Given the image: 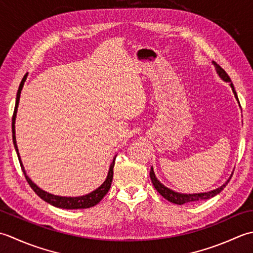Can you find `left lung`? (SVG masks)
Here are the masks:
<instances>
[{"label":"left lung","mask_w":253,"mask_h":253,"mask_svg":"<svg viewBox=\"0 0 253 253\" xmlns=\"http://www.w3.org/2000/svg\"><path fill=\"white\" fill-rule=\"evenodd\" d=\"M213 65L215 66V71L217 75L220 77L221 80L226 83H229V86L231 87V90H233L235 98L237 102H238L239 106H240V102L238 100V96H237V92L235 90V87L234 84L231 83V80L230 77L228 76V74L226 73V72L220 68V66L216 63V62H212ZM231 176H233V173H231ZM231 176L228 178L227 181H226L224 184H221L219 188L212 190V191H208V192H201V193H180V192H176L173 191V190L167 188L166 185H164L159 180L157 179L155 172H154V169L153 167L151 168V171H149V177H151V180L153 182V185L155 187V189L157 190L158 193H161L162 197H164L166 200H168L169 202H171L173 204H178V205H182L184 203H192V202H198V201H203V200H209L211 198L215 197V195H217L220 191H223L224 188L227 185V183L229 182V180L231 178Z\"/></svg>","instance_id":"obj_1"}]
</instances>
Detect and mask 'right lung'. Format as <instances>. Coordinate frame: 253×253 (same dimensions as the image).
Returning a JSON list of instances; mask_svg holds the SVG:
<instances>
[{"mask_svg":"<svg viewBox=\"0 0 253 253\" xmlns=\"http://www.w3.org/2000/svg\"><path fill=\"white\" fill-rule=\"evenodd\" d=\"M26 79H27V74L24 76V79L20 82V85L18 87L17 90V95H16V102H15V109H14V115H13V119H12V133H13V143H14V147L15 151L17 153L18 156V161L20 164V167H22L23 172L25 174V178L27 180V182L29 183L30 187L36 192V194L42 199L45 202L55 206V208H60V209H66V210H77V209H88L92 208L96 204H98L102 200V198L109 191V189L111 187V182H112V178H113V166H115V159L110 164L109 167V171H108L107 178L100 187H98L94 191H91L90 193H87L84 195H80V197H61V195H54L52 193H49L44 190L40 189L37 184L33 182V180L30 179L27 173H26V170L24 165L22 163V159H20V155L18 152V147L16 144V135H15V120H16V115H17V108L19 105V98H20V92H22V89L24 87V83Z\"/></svg>","mask_w":253,"mask_h":253,"instance_id":"1","label":"right lung"}]
</instances>
